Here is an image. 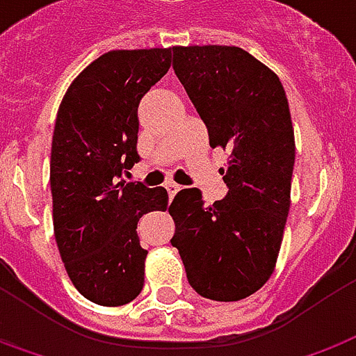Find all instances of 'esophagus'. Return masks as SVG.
<instances>
[{
	"mask_svg": "<svg viewBox=\"0 0 356 356\" xmlns=\"http://www.w3.org/2000/svg\"><path fill=\"white\" fill-rule=\"evenodd\" d=\"M165 188H168V193H170L171 198H173V196L177 195L179 191H181V186L175 185V183H168V185H165Z\"/></svg>",
	"mask_w": 356,
	"mask_h": 356,
	"instance_id": "34e87169",
	"label": "esophagus"
}]
</instances>
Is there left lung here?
Masks as SVG:
<instances>
[{
    "label": "left lung",
    "instance_id": "obj_1",
    "mask_svg": "<svg viewBox=\"0 0 356 356\" xmlns=\"http://www.w3.org/2000/svg\"><path fill=\"white\" fill-rule=\"evenodd\" d=\"M173 71L204 121L227 196L206 206L198 188L173 198L171 245L191 287L212 300H241L272 275L291 206L295 135L289 102L272 69L235 46H175Z\"/></svg>",
    "mask_w": 356,
    "mask_h": 356
}]
</instances>
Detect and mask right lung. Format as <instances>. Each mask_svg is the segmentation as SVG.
<instances>
[{"instance_id": "1", "label": "right lung", "mask_w": 356, "mask_h": 356, "mask_svg": "<svg viewBox=\"0 0 356 356\" xmlns=\"http://www.w3.org/2000/svg\"><path fill=\"white\" fill-rule=\"evenodd\" d=\"M171 48L113 49L74 79L59 106L49 186L54 233L71 282L84 299L121 307L144 285L136 223L165 210L168 191L123 181L136 152L143 96L170 71Z\"/></svg>"}]
</instances>
